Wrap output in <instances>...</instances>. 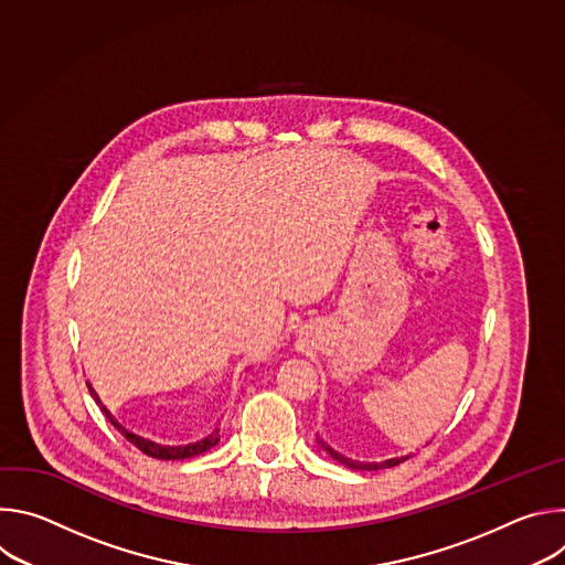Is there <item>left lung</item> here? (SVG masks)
<instances>
[{"instance_id": "obj_1", "label": "left lung", "mask_w": 565, "mask_h": 565, "mask_svg": "<svg viewBox=\"0 0 565 565\" xmlns=\"http://www.w3.org/2000/svg\"><path fill=\"white\" fill-rule=\"evenodd\" d=\"M317 443H319V447L324 449L327 454H331V458L333 460H338V462H342V465H347V467H351V469H362V471H375V469H388V467H395V465H399L402 460H407V458H412L414 454H407V456H395V458H386V460H380V462H366V460H355V458H349V456H344V454H340V451H335L329 443H324L321 438H317Z\"/></svg>"}]
</instances>
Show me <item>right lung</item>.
I'll return each mask as SVG.
<instances>
[{
	"instance_id": "obj_1",
	"label": "right lung",
	"mask_w": 565,
	"mask_h": 565,
	"mask_svg": "<svg viewBox=\"0 0 565 565\" xmlns=\"http://www.w3.org/2000/svg\"><path fill=\"white\" fill-rule=\"evenodd\" d=\"M89 391H92V397L98 402V407L103 409V414L107 416V420L134 445L138 447L142 454L151 456V458H158V460H185V458H194L199 454H205L207 449H212L216 443H218V427L212 429L210 434H205L203 438H196V440H188V443H156L151 438H145V436H138L134 431H129L122 423H118L111 412L103 405V399L98 397V393L94 391L92 382H87Z\"/></svg>"
}]
</instances>
